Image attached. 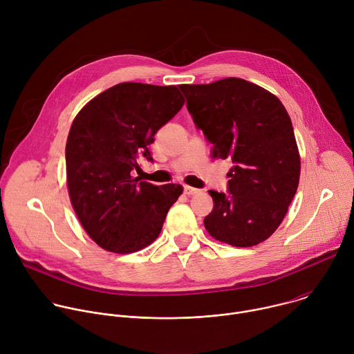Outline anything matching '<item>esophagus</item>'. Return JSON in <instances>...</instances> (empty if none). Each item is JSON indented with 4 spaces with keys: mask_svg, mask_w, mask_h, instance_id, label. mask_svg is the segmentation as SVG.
Wrapping results in <instances>:
<instances>
[{
    "mask_svg": "<svg viewBox=\"0 0 354 354\" xmlns=\"http://www.w3.org/2000/svg\"><path fill=\"white\" fill-rule=\"evenodd\" d=\"M183 192H185V194H187V196H190V194H196V193H198V189H194V187H192V186H185L183 187Z\"/></svg>",
    "mask_w": 354,
    "mask_h": 354,
    "instance_id": "esophagus-1",
    "label": "esophagus"
}]
</instances>
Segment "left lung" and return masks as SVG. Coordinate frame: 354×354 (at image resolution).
Masks as SVG:
<instances>
[{
	"label": "left lung",
	"instance_id": "8db88e82",
	"mask_svg": "<svg viewBox=\"0 0 354 354\" xmlns=\"http://www.w3.org/2000/svg\"><path fill=\"white\" fill-rule=\"evenodd\" d=\"M194 124L231 158L228 194L210 190L207 232L232 246L266 241L281 224L299 182L301 161L290 116L280 99L242 78L180 85Z\"/></svg>",
	"mask_w": 354,
	"mask_h": 354
}]
</instances>
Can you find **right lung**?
I'll use <instances>...</instances> for the list:
<instances>
[{"mask_svg": "<svg viewBox=\"0 0 354 354\" xmlns=\"http://www.w3.org/2000/svg\"><path fill=\"white\" fill-rule=\"evenodd\" d=\"M175 85L122 82L99 93L75 116L67 144V186L85 232L113 254L153 243L171 206L176 183L156 186L131 176L138 157H151L156 133L183 106Z\"/></svg>", "mask_w": 354, "mask_h": 354, "instance_id": "right-lung-1", "label": "right lung"}]
</instances>
